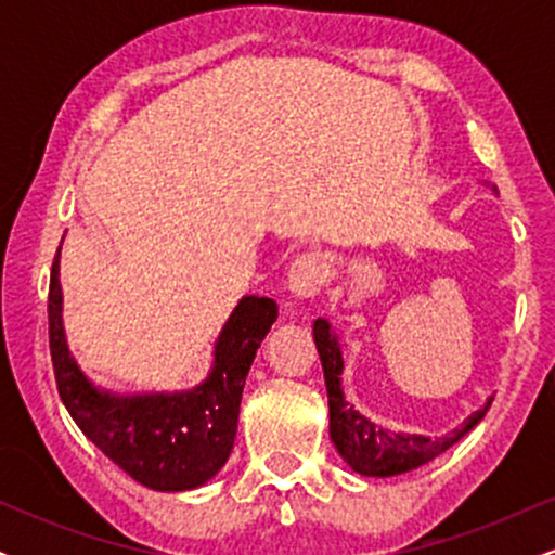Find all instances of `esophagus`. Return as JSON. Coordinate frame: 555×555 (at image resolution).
I'll return each instance as SVG.
<instances>
[{
  "label": "esophagus",
  "instance_id": "1",
  "mask_svg": "<svg viewBox=\"0 0 555 555\" xmlns=\"http://www.w3.org/2000/svg\"><path fill=\"white\" fill-rule=\"evenodd\" d=\"M328 256L321 250L302 253V256L295 258V263L289 266V273H286V286L289 292L299 299L315 297L318 292L323 289L328 279Z\"/></svg>",
  "mask_w": 555,
  "mask_h": 555
}]
</instances>
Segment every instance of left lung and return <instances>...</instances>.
Here are the masks:
<instances>
[{
    "label": "left lung",
    "instance_id": "obj_1",
    "mask_svg": "<svg viewBox=\"0 0 555 555\" xmlns=\"http://www.w3.org/2000/svg\"><path fill=\"white\" fill-rule=\"evenodd\" d=\"M313 339L318 354H321L323 378H326L331 441H334L341 460L347 462L354 473L365 477L401 475L433 462L438 454H443L446 449H451V446L460 441L464 433L473 430L475 425L486 417L490 401H493L488 399L482 410L473 412L460 428L446 433V436L428 438L417 436V433H391L380 428V425L371 423L365 415H360V412L354 410V404H349V401L344 399L341 344L326 318H318L313 323Z\"/></svg>",
    "mask_w": 555,
    "mask_h": 555
}]
</instances>
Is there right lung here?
<instances>
[{
	"instance_id": "add662e5",
	"label": "right lung",
	"mask_w": 555,
	"mask_h": 555,
	"mask_svg": "<svg viewBox=\"0 0 555 555\" xmlns=\"http://www.w3.org/2000/svg\"><path fill=\"white\" fill-rule=\"evenodd\" d=\"M276 315L273 299L242 297L216 339L211 373L203 384L177 393L117 397L91 384L69 352L56 250L49 282V349L56 388L88 441L140 486L164 493L201 488L232 454L247 371Z\"/></svg>"
}]
</instances>
